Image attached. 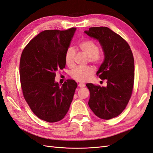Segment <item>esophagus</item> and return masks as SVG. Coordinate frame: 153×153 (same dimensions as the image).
Returning a JSON list of instances; mask_svg holds the SVG:
<instances>
[{
  "mask_svg": "<svg viewBox=\"0 0 153 153\" xmlns=\"http://www.w3.org/2000/svg\"><path fill=\"white\" fill-rule=\"evenodd\" d=\"M85 85L84 84H81V83L78 84V86H79L80 88H84Z\"/></svg>",
  "mask_w": 153,
  "mask_h": 153,
  "instance_id": "obj_1",
  "label": "esophagus"
}]
</instances>
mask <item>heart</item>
Returning a JSON list of instances; mask_svg holds the SVG:
<instances>
[{"label":"heart","instance_id":"heart-1","mask_svg":"<svg viewBox=\"0 0 153 153\" xmlns=\"http://www.w3.org/2000/svg\"><path fill=\"white\" fill-rule=\"evenodd\" d=\"M79 47L81 50L89 57V61L94 64H100L103 55L99 53V48L97 45L93 41L88 40L82 42ZM76 51L74 48H69L67 49L65 54V63L68 67L71 68L74 65V58ZM94 73V69L91 67H77L71 71V76L78 82H85Z\"/></svg>","mask_w":153,"mask_h":153}]
</instances>
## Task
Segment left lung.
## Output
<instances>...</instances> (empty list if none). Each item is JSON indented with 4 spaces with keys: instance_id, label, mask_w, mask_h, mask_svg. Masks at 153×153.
Returning <instances> with one entry per match:
<instances>
[{
    "instance_id": "8db88e82",
    "label": "left lung",
    "mask_w": 153,
    "mask_h": 153,
    "mask_svg": "<svg viewBox=\"0 0 153 153\" xmlns=\"http://www.w3.org/2000/svg\"><path fill=\"white\" fill-rule=\"evenodd\" d=\"M84 33L100 44L104 60L97 75L107 80L105 87L86 84L90 92L88 104L96 116L109 120L122 113L131 98L134 79L133 53L126 41L109 27H90Z\"/></svg>"
}]
</instances>
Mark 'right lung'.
Segmentation results:
<instances>
[{"mask_svg": "<svg viewBox=\"0 0 153 153\" xmlns=\"http://www.w3.org/2000/svg\"><path fill=\"white\" fill-rule=\"evenodd\" d=\"M76 30L44 31L22 53L19 72L23 95L33 112L44 121L61 120L73 100L76 82L68 80L59 85L55 72L65 66V54Z\"/></svg>", "mask_w": 153, "mask_h": 153, "instance_id": "add662e5", "label": "right lung"}]
</instances>
